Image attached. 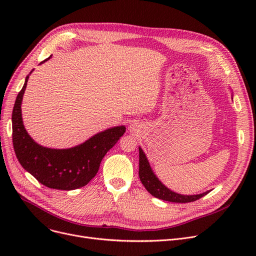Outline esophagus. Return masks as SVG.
I'll return each mask as SVG.
<instances>
[{
	"label": "esophagus",
	"mask_w": 256,
	"mask_h": 256,
	"mask_svg": "<svg viewBox=\"0 0 256 256\" xmlns=\"http://www.w3.org/2000/svg\"><path fill=\"white\" fill-rule=\"evenodd\" d=\"M130 132H136L137 130V126L136 124H130Z\"/></svg>",
	"instance_id": "34e87169"
}]
</instances>
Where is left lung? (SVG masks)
<instances>
[{
    "mask_svg": "<svg viewBox=\"0 0 256 256\" xmlns=\"http://www.w3.org/2000/svg\"><path fill=\"white\" fill-rule=\"evenodd\" d=\"M139 178L141 182L145 186V189L152 196L165 201H170V202H176V204L192 202V201H196L197 199L206 196L208 193V192H204L202 194H198V195H182L169 190L168 188L165 186L154 176L148 160L146 158L145 154L143 152V150L140 148V147H139Z\"/></svg>",
    "mask_w": 256,
    "mask_h": 256,
    "instance_id": "8db88e82",
    "label": "left lung"
}]
</instances>
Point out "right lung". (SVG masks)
Masks as SVG:
<instances>
[{
	"label": "right lung",
	"mask_w": 256,
	"mask_h": 256,
	"mask_svg": "<svg viewBox=\"0 0 256 256\" xmlns=\"http://www.w3.org/2000/svg\"><path fill=\"white\" fill-rule=\"evenodd\" d=\"M28 78L29 76L18 94L12 111V142L20 164L50 189L70 191L86 186L96 176L102 160L124 135L126 126L108 128L68 150H52L39 145L22 124L20 104Z\"/></svg>",
	"instance_id": "1"
}]
</instances>
